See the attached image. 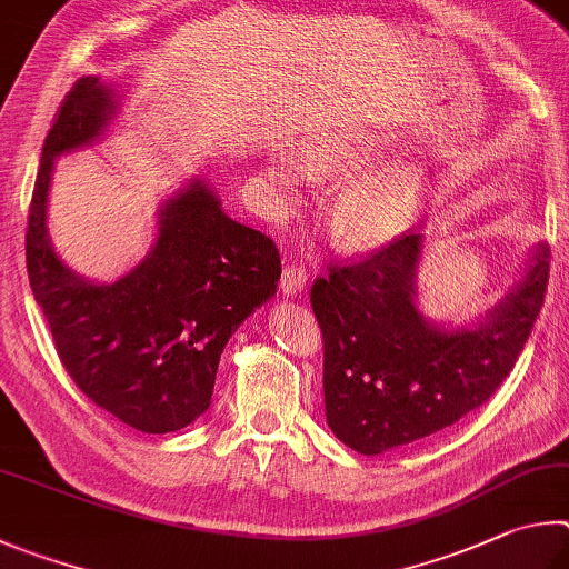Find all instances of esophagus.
Returning <instances> with one entry per match:
<instances>
[{"label": "esophagus", "mask_w": 569, "mask_h": 569, "mask_svg": "<svg viewBox=\"0 0 569 569\" xmlns=\"http://www.w3.org/2000/svg\"><path fill=\"white\" fill-rule=\"evenodd\" d=\"M279 287H282V292L287 297H295V295H302L305 287H307V272L305 267L300 264H287L282 269V279H279Z\"/></svg>", "instance_id": "esophagus-1"}]
</instances>
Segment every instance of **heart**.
<instances>
[{
  "label": "heart",
  "instance_id": "heart-1",
  "mask_svg": "<svg viewBox=\"0 0 569 569\" xmlns=\"http://www.w3.org/2000/svg\"><path fill=\"white\" fill-rule=\"evenodd\" d=\"M387 137L375 129H322L300 147V164L284 152H269L264 177L282 192L302 184V172L317 182H342L365 172L382 154ZM303 169L300 170L299 167ZM430 179L420 164H392L347 182L330 204V232L350 252H375L400 239L420 219Z\"/></svg>",
  "mask_w": 569,
  "mask_h": 569
}]
</instances>
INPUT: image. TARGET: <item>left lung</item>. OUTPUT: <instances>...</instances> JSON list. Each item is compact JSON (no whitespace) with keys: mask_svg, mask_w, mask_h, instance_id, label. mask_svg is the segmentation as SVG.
<instances>
[{"mask_svg":"<svg viewBox=\"0 0 569 569\" xmlns=\"http://www.w3.org/2000/svg\"><path fill=\"white\" fill-rule=\"evenodd\" d=\"M425 237L407 232L312 284L325 340V412L335 437L382 455L442 432L477 410L520 357L542 310L550 247L537 244L522 279L470 327L427 320L417 307Z\"/></svg>","mask_w":569,"mask_h":569,"instance_id":"1","label":"left lung"}]
</instances>
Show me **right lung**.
<instances>
[{"mask_svg": "<svg viewBox=\"0 0 569 569\" xmlns=\"http://www.w3.org/2000/svg\"><path fill=\"white\" fill-rule=\"evenodd\" d=\"M122 107L117 87L82 77L49 129L27 224V272L64 370L89 400L147 435L177 432L212 402L229 337L277 292L274 242L224 214L192 177L157 209L147 257L114 282L77 274L47 229L57 157L92 147Z\"/></svg>", "mask_w": 569, "mask_h": 569, "instance_id": "obj_1", "label": "right lung"}]
</instances>
